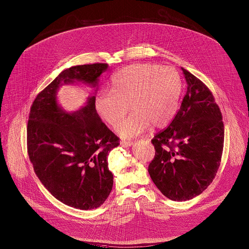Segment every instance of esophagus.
Here are the masks:
<instances>
[{
    "label": "esophagus",
    "mask_w": 249,
    "mask_h": 249,
    "mask_svg": "<svg viewBox=\"0 0 249 249\" xmlns=\"http://www.w3.org/2000/svg\"><path fill=\"white\" fill-rule=\"evenodd\" d=\"M134 144V142H120V145L122 146V147H130V146H132Z\"/></svg>",
    "instance_id": "1"
}]
</instances>
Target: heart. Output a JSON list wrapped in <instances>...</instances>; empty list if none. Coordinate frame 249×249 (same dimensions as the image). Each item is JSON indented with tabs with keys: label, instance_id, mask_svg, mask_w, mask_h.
<instances>
[{
	"label": "heart",
	"instance_id": "b5f03b06",
	"mask_svg": "<svg viewBox=\"0 0 249 249\" xmlns=\"http://www.w3.org/2000/svg\"><path fill=\"white\" fill-rule=\"evenodd\" d=\"M183 89L180 73L173 67L135 63L111 78V90H101L94 107L101 119L116 127L129 109L133 112L117 128L124 139L135 138L152 125L162 128L173 119Z\"/></svg>",
	"mask_w": 249,
	"mask_h": 249
}]
</instances>
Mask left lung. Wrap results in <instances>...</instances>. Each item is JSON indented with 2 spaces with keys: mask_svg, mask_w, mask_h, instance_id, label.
Returning <instances> with one entry per match:
<instances>
[{
  "mask_svg": "<svg viewBox=\"0 0 249 249\" xmlns=\"http://www.w3.org/2000/svg\"><path fill=\"white\" fill-rule=\"evenodd\" d=\"M187 92L169 126L151 141L156 153L148 166L160 193L173 201H187L213 182L221 161L224 126L210 89L182 68Z\"/></svg>",
  "mask_w": 249,
  "mask_h": 249,
  "instance_id": "8db88e82",
  "label": "left lung"
}]
</instances>
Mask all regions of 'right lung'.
<instances>
[{
	"instance_id": "1",
	"label": "right lung",
	"mask_w": 249,
	"mask_h": 249,
	"mask_svg": "<svg viewBox=\"0 0 249 249\" xmlns=\"http://www.w3.org/2000/svg\"><path fill=\"white\" fill-rule=\"evenodd\" d=\"M107 68L93 63L63 70L37 94L30 111L27 145L35 172L53 196L76 209L98 208L109 196L113 176L107 160L119 139L102 122L95 95L81 109L67 112L57 104L56 92L77 82L98 87Z\"/></svg>"
}]
</instances>
